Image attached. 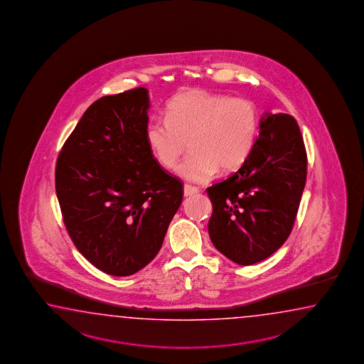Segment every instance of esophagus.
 I'll use <instances>...</instances> for the list:
<instances>
[{
    "mask_svg": "<svg viewBox=\"0 0 364 364\" xmlns=\"http://www.w3.org/2000/svg\"><path fill=\"white\" fill-rule=\"evenodd\" d=\"M198 193H199V190L195 186L185 185V187H183V195H185L186 198L187 196H193V195Z\"/></svg>",
    "mask_w": 364,
    "mask_h": 364,
    "instance_id": "esophagus-1",
    "label": "esophagus"
}]
</instances>
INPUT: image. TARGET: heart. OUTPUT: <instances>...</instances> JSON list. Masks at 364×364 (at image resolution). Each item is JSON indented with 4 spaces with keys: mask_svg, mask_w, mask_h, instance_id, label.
Masks as SVG:
<instances>
[{
    "mask_svg": "<svg viewBox=\"0 0 364 364\" xmlns=\"http://www.w3.org/2000/svg\"><path fill=\"white\" fill-rule=\"evenodd\" d=\"M166 119L152 117L146 141L157 163L171 169L188 146L191 152L177 174L193 183H207L217 174L237 171L255 144L259 116L252 101L204 90H188L166 105Z\"/></svg>",
    "mask_w": 364,
    "mask_h": 364,
    "instance_id": "1",
    "label": "heart"
}]
</instances>
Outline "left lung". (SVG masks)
<instances>
[{
    "instance_id": "obj_1",
    "label": "left lung",
    "mask_w": 364,
    "mask_h": 364,
    "mask_svg": "<svg viewBox=\"0 0 364 364\" xmlns=\"http://www.w3.org/2000/svg\"><path fill=\"white\" fill-rule=\"evenodd\" d=\"M247 160L207 188L209 238L228 259L251 265L279 250L294 226L307 177V155L294 117L265 113Z\"/></svg>"
}]
</instances>
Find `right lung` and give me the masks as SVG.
<instances>
[{"label": "right lung", "instance_id": "obj_1", "mask_svg": "<svg viewBox=\"0 0 364 364\" xmlns=\"http://www.w3.org/2000/svg\"><path fill=\"white\" fill-rule=\"evenodd\" d=\"M143 87L85 112L55 164V193L77 251L97 269L130 276L154 260L183 198L146 141Z\"/></svg>", "mask_w": 364, "mask_h": 364}]
</instances>
